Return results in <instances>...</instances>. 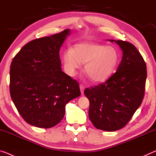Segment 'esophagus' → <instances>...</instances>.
<instances>
[{
    "label": "esophagus",
    "instance_id": "1",
    "mask_svg": "<svg viewBox=\"0 0 156 156\" xmlns=\"http://www.w3.org/2000/svg\"><path fill=\"white\" fill-rule=\"evenodd\" d=\"M80 92H81V94H83V92H84V90H85V87H84V85H80Z\"/></svg>",
    "mask_w": 156,
    "mask_h": 156
}]
</instances>
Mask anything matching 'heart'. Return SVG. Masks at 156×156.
<instances>
[{
  "label": "heart",
  "mask_w": 156,
  "mask_h": 156,
  "mask_svg": "<svg viewBox=\"0 0 156 156\" xmlns=\"http://www.w3.org/2000/svg\"><path fill=\"white\" fill-rule=\"evenodd\" d=\"M63 64L66 73L74 76L84 64V72L92 82L101 83L112 75L120 61L118 50L111 46L92 42L76 43L73 49L63 53Z\"/></svg>",
  "instance_id": "1"
}]
</instances>
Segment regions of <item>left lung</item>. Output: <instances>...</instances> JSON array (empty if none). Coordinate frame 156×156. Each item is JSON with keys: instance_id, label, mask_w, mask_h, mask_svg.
Wrapping results in <instances>:
<instances>
[{"instance_id": "obj_1", "label": "left lung", "mask_w": 156, "mask_h": 156, "mask_svg": "<svg viewBox=\"0 0 156 156\" xmlns=\"http://www.w3.org/2000/svg\"><path fill=\"white\" fill-rule=\"evenodd\" d=\"M115 42L122 51L117 71L106 82L86 88L90 101L89 118L97 129L113 132L122 128L137 110L144 96L146 63L135 46L129 42Z\"/></svg>"}]
</instances>
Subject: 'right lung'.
I'll list each match as a JSON object with an SVG mask.
<instances>
[{
  "label": "right lung",
  "mask_w": 156,
  "mask_h": 156,
  "mask_svg": "<svg viewBox=\"0 0 156 156\" xmlns=\"http://www.w3.org/2000/svg\"><path fill=\"white\" fill-rule=\"evenodd\" d=\"M70 29L31 41L21 49L10 71V92L18 112L41 128L57 125L68 102L80 95L77 81L64 73L59 50Z\"/></svg>",
  "instance_id": "add662e5"
}]
</instances>
